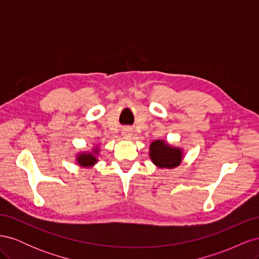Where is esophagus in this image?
<instances>
[{
    "label": "esophagus",
    "instance_id": "1",
    "mask_svg": "<svg viewBox=\"0 0 259 259\" xmlns=\"http://www.w3.org/2000/svg\"><path fill=\"white\" fill-rule=\"evenodd\" d=\"M133 135V131L130 127H125L122 130V136L125 138H131Z\"/></svg>",
    "mask_w": 259,
    "mask_h": 259
}]
</instances>
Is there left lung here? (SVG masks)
Instances as JSON below:
<instances>
[{"mask_svg":"<svg viewBox=\"0 0 259 259\" xmlns=\"http://www.w3.org/2000/svg\"><path fill=\"white\" fill-rule=\"evenodd\" d=\"M149 155L152 163L158 167L174 168L182 163L183 150L169 146L162 139H158L151 143Z\"/></svg>","mask_w":259,"mask_h":259,"instance_id":"obj_1","label":"left lung"}]
</instances>
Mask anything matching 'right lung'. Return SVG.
Masks as SVG:
<instances>
[{
  "instance_id": "right-lung-1",
  "label": "right lung",
  "mask_w": 259,
  "mask_h": 259,
  "mask_svg": "<svg viewBox=\"0 0 259 259\" xmlns=\"http://www.w3.org/2000/svg\"><path fill=\"white\" fill-rule=\"evenodd\" d=\"M98 148H94L92 152H82L76 155V162L82 167H90L97 163Z\"/></svg>"
}]
</instances>
